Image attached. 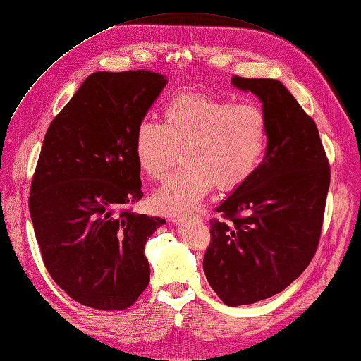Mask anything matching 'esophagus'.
<instances>
[{
  "label": "esophagus",
  "mask_w": 361,
  "mask_h": 361,
  "mask_svg": "<svg viewBox=\"0 0 361 361\" xmlns=\"http://www.w3.org/2000/svg\"><path fill=\"white\" fill-rule=\"evenodd\" d=\"M185 221H201V216L200 214H178L175 218H171L173 224H180Z\"/></svg>",
  "instance_id": "obj_1"
}]
</instances>
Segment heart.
Wrapping results in <instances>:
<instances>
[{
    "label": "heart",
    "instance_id": "obj_1",
    "mask_svg": "<svg viewBox=\"0 0 361 361\" xmlns=\"http://www.w3.org/2000/svg\"><path fill=\"white\" fill-rule=\"evenodd\" d=\"M268 139L264 109L252 102L206 93H179L163 108L161 123L142 120L133 151L143 175L163 180L182 151L185 167L154 197L166 214L195 209L214 186L234 191L246 183L261 163Z\"/></svg>",
    "mask_w": 361,
    "mask_h": 361
}]
</instances>
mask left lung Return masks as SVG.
I'll return each instance as SVG.
<instances>
[{
	"mask_svg": "<svg viewBox=\"0 0 361 361\" xmlns=\"http://www.w3.org/2000/svg\"><path fill=\"white\" fill-rule=\"evenodd\" d=\"M262 102L264 161L210 221L206 279L225 305L255 304L283 292L319 247L330 166L314 120L277 80L231 78Z\"/></svg>",
	"mask_w": 361,
	"mask_h": 361,
	"instance_id": "left-lung-1",
	"label": "left lung"
}]
</instances>
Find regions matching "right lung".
<instances>
[{
    "instance_id": "add662e5",
    "label": "right lung",
    "mask_w": 361,
    "mask_h": 361,
    "mask_svg": "<svg viewBox=\"0 0 361 361\" xmlns=\"http://www.w3.org/2000/svg\"><path fill=\"white\" fill-rule=\"evenodd\" d=\"M166 82L143 69L94 72L42 142L31 219L51 279L81 305L127 310L149 283L145 244L166 221L132 210L143 197L133 143Z\"/></svg>"
}]
</instances>
